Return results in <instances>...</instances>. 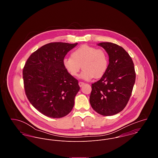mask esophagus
Segmentation results:
<instances>
[{
    "instance_id": "obj_1",
    "label": "esophagus",
    "mask_w": 158,
    "mask_h": 158,
    "mask_svg": "<svg viewBox=\"0 0 158 158\" xmlns=\"http://www.w3.org/2000/svg\"><path fill=\"white\" fill-rule=\"evenodd\" d=\"M78 85H79V86H80V87H81V86H83L85 85V83H83V82H81V81H79V83H78Z\"/></svg>"
}]
</instances>
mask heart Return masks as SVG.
Listing matches in <instances>:
<instances>
[{"mask_svg": "<svg viewBox=\"0 0 158 158\" xmlns=\"http://www.w3.org/2000/svg\"><path fill=\"white\" fill-rule=\"evenodd\" d=\"M64 69L72 77H77L81 69L80 77L85 80L100 78L106 73L108 67V58L102 49L90 45H82L75 49L71 57L63 61Z\"/></svg>", "mask_w": 158, "mask_h": 158, "instance_id": "b5f03b06", "label": "heart"}]
</instances>
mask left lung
I'll return each instance as SVG.
<instances>
[{
    "label": "left lung",
    "mask_w": 158,
    "mask_h": 158,
    "mask_svg": "<svg viewBox=\"0 0 158 158\" xmlns=\"http://www.w3.org/2000/svg\"><path fill=\"white\" fill-rule=\"evenodd\" d=\"M109 55L106 73L92 84L89 102L97 113L105 116L122 111L127 105L133 89L135 72L133 61L121 46L112 43H100Z\"/></svg>",
    "instance_id": "8db88e82"
}]
</instances>
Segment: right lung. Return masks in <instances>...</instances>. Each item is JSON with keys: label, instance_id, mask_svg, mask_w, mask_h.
<instances>
[{"label": "right lung", "instance_id": "1", "mask_svg": "<svg viewBox=\"0 0 158 158\" xmlns=\"http://www.w3.org/2000/svg\"><path fill=\"white\" fill-rule=\"evenodd\" d=\"M77 44H47L34 52L25 64L23 75L27 97L38 111L47 117H64L73 107L80 90L78 81L66 72L63 61Z\"/></svg>", "mask_w": 158, "mask_h": 158}]
</instances>
